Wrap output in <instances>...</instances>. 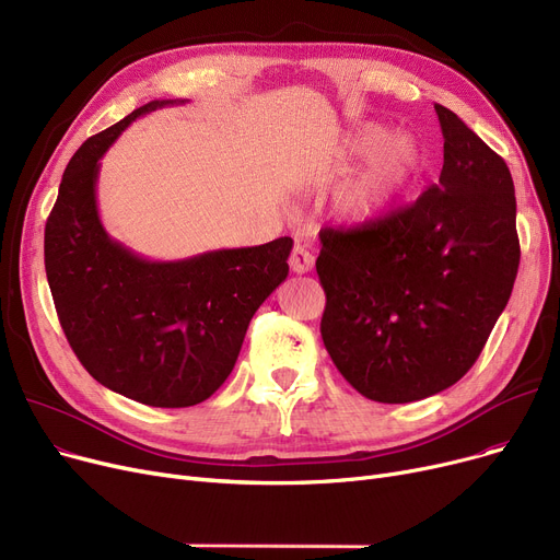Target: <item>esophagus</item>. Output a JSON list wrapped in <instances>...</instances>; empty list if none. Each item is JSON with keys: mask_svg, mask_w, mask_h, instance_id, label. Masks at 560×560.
Here are the masks:
<instances>
[{"mask_svg": "<svg viewBox=\"0 0 560 560\" xmlns=\"http://www.w3.org/2000/svg\"><path fill=\"white\" fill-rule=\"evenodd\" d=\"M290 270L295 272V275H306V272H311L313 270V265H315V256L304 247V245H295L292 247V254H290Z\"/></svg>", "mask_w": 560, "mask_h": 560, "instance_id": "34e87169", "label": "esophagus"}]
</instances>
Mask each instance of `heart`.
Instances as JSON below:
<instances>
[{"label": "heart", "mask_w": 560, "mask_h": 560, "mask_svg": "<svg viewBox=\"0 0 560 560\" xmlns=\"http://www.w3.org/2000/svg\"><path fill=\"white\" fill-rule=\"evenodd\" d=\"M388 140L390 133L386 129L368 127L351 138L349 152L357 156H368L377 152ZM422 150L413 140H393L359 176L336 190V218L347 224H363L384 215L416 184L422 172Z\"/></svg>", "instance_id": "b5f03b06"}]
</instances>
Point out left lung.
Here are the masks:
<instances>
[{"label": "left lung", "instance_id": "left-lung-1", "mask_svg": "<svg viewBox=\"0 0 560 560\" xmlns=\"http://www.w3.org/2000/svg\"><path fill=\"white\" fill-rule=\"evenodd\" d=\"M445 138L438 184L416 203L351 229H322V340L363 397L406 404L475 365L520 265L504 159L435 104Z\"/></svg>", "mask_w": 560, "mask_h": 560}]
</instances>
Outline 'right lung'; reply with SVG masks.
<instances>
[{"label": "right lung", "instance_id": "1", "mask_svg": "<svg viewBox=\"0 0 560 560\" xmlns=\"http://www.w3.org/2000/svg\"><path fill=\"white\" fill-rule=\"evenodd\" d=\"M154 100L88 138L63 172L45 224V270L81 365L108 390L156 408L209 399L231 374L258 306L288 277L292 238L150 260L106 233L100 159Z\"/></svg>", "mask_w": 560, "mask_h": 560}]
</instances>
